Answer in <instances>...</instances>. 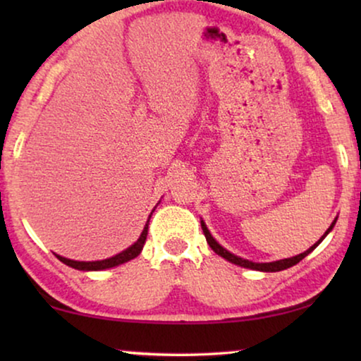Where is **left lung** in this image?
I'll return each instance as SVG.
<instances>
[{
    "instance_id": "8db88e82",
    "label": "left lung",
    "mask_w": 361,
    "mask_h": 361,
    "mask_svg": "<svg viewBox=\"0 0 361 361\" xmlns=\"http://www.w3.org/2000/svg\"><path fill=\"white\" fill-rule=\"evenodd\" d=\"M335 221H337V220H334V221H332V225L329 226V230L325 231V235L322 236V238H320V240L317 241V243H315L314 246H310V248H309L307 251H304V253H300V255H298V256H293V258H288V259H279V261H273V263H253V261H248V259L238 258V256L231 255L230 251H226V250L224 248V246H220L219 243H216V241L214 240V236L210 235V231L207 230V226H205L204 221H200V224H202V230H204V235H205V238H207V243H209V245H210V248L214 250L216 255L221 256V258H225L226 261H230V263H233V264L243 266V268H250V269H256V271H264V273H276V271L288 269V268H290V266L298 264L300 259H304L305 256H307L312 250H315V246H319L320 241H322V240L325 238V236L329 235V231L334 228Z\"/></svg>"
}]
</instances>
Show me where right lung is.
Returning <instances> with one entry per match:
<instances>
[{"label": "right lung", "instance_id": "obj_1", "mask_svg": "<svg viewBox=\"0 0 361 361\" xmlns=\"http://www.w3.org/2000/svg\"><path fill=\"white\" fill-rule=\"evenodd\" d=\"M147 225H149V220H147L145 230H142L141 236L137 238L135 245H131L128 250L121 251V253H118L116 256H111V258H108V259H102V261H73V259L62 258V256H59V255H57V258L61 259L63 264L71 266V268L80 269V271H100V269H106V268H113V266L123 264V263H126V261L136 258V256L141 253L142 246H145V243H146Z\"/></svg>", "mask_w": 361, "mask_h": 361}]
</instances>
